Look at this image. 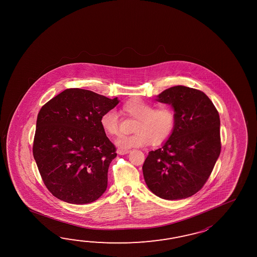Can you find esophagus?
Returning a JSON list of instances; mask_svg holds the SVG:
<instances>
[{
  "label": "esophagus",
  "instance_id": "1",
  "mask_svg": "<svg viewBox=\"0 0 257 257\" xmlns=\"http://www.w3.org/2000/svg\"><path fill=\"white\" fill-rule=\"evenodd\" d=\"M130 153V150H118L117 151V153L120 154V155H124V154H126V153Z\"/></svg>",
  "mask_w": 257,
  "mask_h": 257
}]
</instances>
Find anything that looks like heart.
Wrapping results in <instances>:
<instances>
[{"instance_id": "obj_1", "label": "heart", "mask_w": 257, "mask_h": 257, "mask_svg": "<svg viewBox=\"0 0 257 257\" xmlns=\"http://www.w3.org/2000/svg\"><path fill=\"white\" fill-rule=\"evenodd\" d=\"M124 115L136 119L133 126L134 134L121 135L115 140V144L120 149L143 147L150 143L159 145L169 139L175 131L176 115L175 110L168 105H161L154 108V104L141 98H132L122 105ZM100 125L108 136L119 133L120 121L117 114L109 110L100 117Z\"/></svg>"}]
</instances>
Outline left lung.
<instances>
[{
  "instance_id": "obj_1",
  "label": "left lung",
  "mask_w": 257,
  "mask_h": 257,
  "mask_svg": "<svg viewBox=\"0 0 257 257\" xmlns=\"http://www.w3.org/2000/svg\"><path fill=\"white\" fill-rule=\"evenodd\" d=\"M156 100L174 107L176 124L164 146L149 153L144 180L161 198L191 197L206 184L220 153L218 110L202 91L183 85L166 89Z\"/></svg>"
}]
</instances>
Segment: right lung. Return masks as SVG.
Listing matches in <instances>:
<instances>
[{"mask_svg":"<svg viewBox=\"0 0 257 257\" xmlns=\"http://www.w3.org/2000/svg\"><path fill=\"white\" fill-rule=\"evenodd\" d=\"M118 103L117 97L70 88L41 107L34 159L45 186L54 197L83 205L104 194L116 149L102 130L100 117Z\"/></svg>","mask_w":257,"mask_h":257,"instance_id":"obj_1","label":"right lung"}]
</instances>
